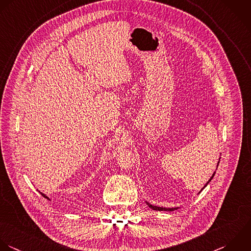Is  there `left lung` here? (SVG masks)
Here are the masks:
<instances>
[{"label": "left lung", "instance_id": "obj_1", "mask_svg": "<svg viewBox=\"0 0 251 251\" xmlns=\"http://www.w3.org/2000/svg\"><path fill=\"white\" fill-rule=\"evenodd\" d=\"M219 160H220V159H219ZM218 165H219V162H218ZM218 165H217V167H218ZM214 175H215V172L213 173V175L211 176V178H210V179L208 180V182H207V183L205 184V186H204V187H203V188L201 189V191H202V190H203V189H204V188H205V187H206V186H207V185L209 184V182H210V181H211V180L213 179ZM201 192H200V193H201ZM146 203L148 204V206H149V207H151V209H153V210H156V211H174V210L178 209V207H172V208H165V207H158V206H154V205H152V204H151V203H149V202H146Z\"/></svg>", "mask_w": 251, "mask_h": 251}]
</instances>
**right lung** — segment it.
Returning a JSON list of instances; mask_svg holds the SVG:
<instances>
[{
  "instance_id": "1",
  "label": "right lung",
  "mask_w": 251,
  "mask_h": 251,
  "mask_svg": "<svg viewBox=\"0 0 251 251\" xmlns=\"http://www.w3.org/2000/svg\"><path fill=\"white\" fill-rule=\"evenodd\" d=\"M40 194H41V195H42V196H43V197H44V198H45V199H47V200H49V201H50V199H49V198H48V197H47V196H46V195H44V194H43V193H40Z\"/></svg>"
}]
</instances>
